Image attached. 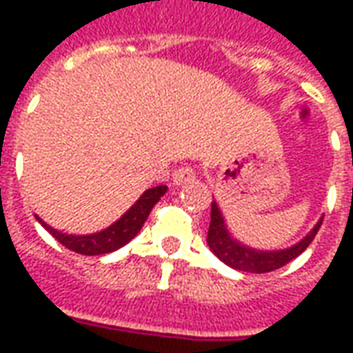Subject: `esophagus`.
Here are the masks:
<instances>
[{
  "label": "esophagus",
  "instance_id": "obj_1",
  "mask_svg": "<svg viewBox=\"0 0 353 353\" xmlns=\"http://www.w3.org/2000/svg\"><path fill=\"white\" fill-rule=\"evenodd\" d=\"M194 170L189 168V166H185V168H179L176 170V174H174V185H183V183H189L194 179Z\"/></svg>",
  "mask_w": 353,
  "mask_h": 353
}]
</instances>
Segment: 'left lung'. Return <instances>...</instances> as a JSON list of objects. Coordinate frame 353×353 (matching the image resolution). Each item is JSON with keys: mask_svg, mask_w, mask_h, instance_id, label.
Returning a JSON list of instances; mask_svg holds the SVG:
<instances>
[{"mask_svg": "<svg viewBox=\"0 0 353 353\" xmlns=\"http://www.w3.org/2000/svg\"><path fill=\"white\" fill-rule=\"evenodd\" d=\"M321 223H323V217L314 225V229L301 242H296L291 248L263 252V250H255V248H250V245L238 242L236 238L230 234L227 221L223 217L221 208L217 206V202L214 200L212 202V219H210V229H208V245L214 252V255H217V259L223 261L225 265L234 268V270L253 274L272 272L276 268L288 265L289 261L299 257L312 244V240L318 234Z\"/></svg>", "mask_w": 353, "mask_h": 353, "instance_id": "obj_1", "label": "left lung"}]
</instances>
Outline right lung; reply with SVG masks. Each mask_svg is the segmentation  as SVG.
Segmentation results:
<instances>
[{
  "instance_id": "1",
  "label": "right lung",
  "mask_w": 353,
  "mask_h": 353,
  "mask_svg": "<svg viewBox=\"0 0 353 353\" xmlns=\"http://www.w3.org/2000/svg\"><path fill=\"white\" fill-rule=\"evenodd\" d=\"M166 191H168L166 185H157L153 189H147L132 204L130 210H126L113 225H109L108 229L92 232V234H65L62 230L52 229L50 225L43 221L39 215H35V219L41 223L43 227L68 250L81 253V255H105V253L115 252L119 248L126 245L132 238L138 234L149 214H151L153 206L161 200V196L166 194Z\"/></svg>"
}]
</instances>
